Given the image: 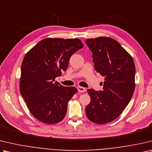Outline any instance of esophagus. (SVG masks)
<instances>
[{"instance_id":"34e87169","label":"esophagus","mask_w":152,"mask_h":152,"mask_svg":"<svg viewBox=\"0 0 152 152\" xmlns=\"http://www.w3.org/2000/svg\"><path fill=\"white\" fill-rule=\"evenodd\" d=\"M78 92H80V93H83V92H86V89H85V88H84V87H82V86H78Z\"/></svg>"}]
</instances>
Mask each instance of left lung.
Wrapping results in <instances>:
<instances>
[{"label":"left lung","mask_w":152,"mask_h":152,"mask_svg":"<svg viewBox=\"0 0 152 152\" xmlns=\"http://www.w3.org/2000/svg\"><path fill=\"white\" fill-rule=\"evenodd\" d=\"M86 44L92 52L96 72L105 77L102 90H88L91 101L86 114L92 122L106 124L116 119L130 101L136 67L131 55L112 38H89Z\"/></svg>","instance_id":"1"}]
</instances>
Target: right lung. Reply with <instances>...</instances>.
<instances>
[{"label":"right lung","instance_id":"1","mask_svg":"<svg viewBox=\"0 0 152 152\" xmlns=\"http://www.w3.org/2000/svg\"><path fill=\"white\" fill-rule=\"evenodd\" d=\"M78 38H48L27 52L22 62L20 92L30 112L46 124L61 122L68 102L78 92L55 82L68 66L72 55L83 48Z\"/></svg>","mask_w":152,"mask_h":152}]
</instances>
